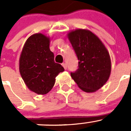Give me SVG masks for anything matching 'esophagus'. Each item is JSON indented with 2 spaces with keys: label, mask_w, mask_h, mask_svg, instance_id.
I'll return each instance as SVG.
<instances>
[{
  "label": "esophagus",
  "mask_w": 131,
  "mask_h": 131,
  "mask_svg": "<svg viewBox=\"0 0 131 131\" xmlns=\"http://www.w3.org/2000/svg\"><path fill=\"white\" fill-rule=\"evenodd\" d=\"M62 66H63V67H64V69H65V70L67 68V64H66L65 63H62Z\"/></svg>",
  "instance_id": "obj_1"
}]
</instances>
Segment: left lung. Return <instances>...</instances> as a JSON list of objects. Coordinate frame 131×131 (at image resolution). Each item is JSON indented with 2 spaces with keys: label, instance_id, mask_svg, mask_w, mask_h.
I'll return each mask as SVG.
<instances>
[{
  "label": "left lung",
  "instance_id": "obj_1",
  "mask_svg": "<svg viewBox=\"0 0 131 131\" xmlns=\"http://www.w3.org/2000/svg\"><path fill=\"white\" fill-rule=\"evenodd\" d=\"M68 37L79 60L77 70L70 73L72 78L83 91L96 92L105 84L111 74V57L107 48L88 30L72 31Z\"/></svg>",
  "mask_w": 131,
  "mask_h": 131
}]
</instances>
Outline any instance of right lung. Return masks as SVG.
I'll use <instances>...</instances> for the list:
<instances>
[{
  "label": "right lung",
  "instance_id": "obj_1",
  "mask_svg": "<svg viewBox=\"0 0 131 131\" xmlns=\"http://www.w3.org/2000/svg\"><path fill=\"white\" fill-rule=\"evenodd\" d=\"M64 70L61 64L55 63L49 37L35 34L27 39L19 59V71L30 90L46 94L53 88L56 76Z\"/></svg>",
  "mask_w": 131,
  "mask_h": 131
}]
</instances>
